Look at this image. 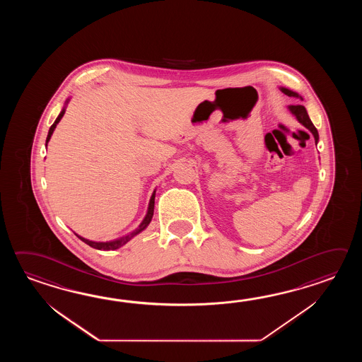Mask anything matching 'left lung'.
<instances>
[{
    "label": "left lung",
    "mask_w": 362,
    "mask_h": 362,
    "mask_svg": "<svg viewBox=\"0 0 362 362\" xmlns=\"http://www.w3.org/2000/svg\"><path fill=\"white\" fill-rule=\"evenodd\" d=\"M279 89H281V92L285 93L286 95H288V97H293V98H299V100H303L301 95H299L296 92H293V90H290V89H287V88H284V86H281ZM288 110H290V112L298 119L299 123L303 124L307 129L310 131V133H312L313 137H315V145H317V142H318V139H320V137H318V132L315 129L313 123L310 122L305 107H304L303 105H290Z\"/></svg>",
    "instance_id": "8db88e82"
}]
</instances>
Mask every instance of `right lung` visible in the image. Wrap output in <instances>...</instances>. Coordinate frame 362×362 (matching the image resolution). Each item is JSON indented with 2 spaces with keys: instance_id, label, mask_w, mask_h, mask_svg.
<instances>
[{
  "instance_id": "obj_1",
  "label": "right lung",
  "mask_w": 362,
  "mask_h": 362,
  "mask_svg": "<svg viewBox=\"0 0 362 362\" xmlns=\"http://www.w3.org/2000/svg\"><path fill=\"white\" fill-rule=\"evenodd\" d=\"M69 102V98L66 100V105H67ZM64 112H66V106L63 107V110L61 111V114H59L58 117L55 119L54 123H53V125H52V127H50V129H49V133H47V142L50 141V137H52V134H53V132H54L57 124L61 122V119L63 117V115H64ZM155 192H156V190H154L153 195H151V198H150L146 216H145V218L142 220V223H139V228H137L136 230L131 231L129 234L124 235L122 238L115 239V240H110V242H94V240H89V239L83 238L81 235H77L76 233H75V234H76L77 237L81 239L84 243H86L88 246L93 247V248H95V250H103V251H110V250H111V251H112V250H117V248H120V247L124 246L125 243H128L133 237H136L137 234H139L141 231L145 230L147 226H148V223H151V218H153V216H154Z\"/></svg>"
}]
</instances>
